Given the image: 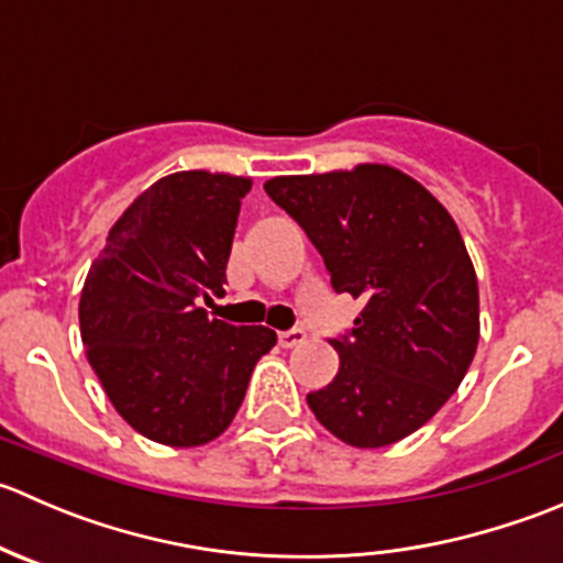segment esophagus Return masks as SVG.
I'll use <instances>...</instances> for the list:
<instances>
[{
    "label": "esophagus",
    "mask_w": 563,
    "mask_h": 563,
    "mask_svg": "<svg viewBox=\"0 0 563 563\" xmlns=\"http://www.w3.org/2000/svg\"><path fill=\"white\" fill-rule=\"evenodd\" d=\"M305 338H308V334H305L302 329H288V332L277 334V340H280L283 349H294V345L305 343Z\"/></svg>",
    "instance_id": "obj_1"
}]
</instances>
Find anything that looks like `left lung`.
Instances as JSON below:
<instances>
[{
    "mask_svg": "<svg viewBox=\"0 0 563 563\" xmlns=\"http://www.w3.org/2000/svg\"><path fill=\"white\" fill-rule=\"evenodd\" d=\"M264 190L310 236L334 291L365 302L332 340L338 376L310 391V411L356 450L406 439L450 400L479 343V286L457 223L384 163L275 176Z\"/></svg>",
    "mask_w": 563,
    "mask_h": 563,
    "instance_id": "1",
    "label": "left lung"
}]
</instances>
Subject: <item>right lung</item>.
<instances>
[{
  "mask_svg": "<svg viewBox=\"0 0 563 563\" xmlns=\"http://www.w3.org/2000/svg\"><path fill=\"white\" fill-rule=\"evenodd\" d=\"M253 179L176 172L146 187L111 225L84 280L87 360L119 417L166 446L218 439L277 334L231 327L198 308L223 297L242 198Z\"/></svg>",
  "mask_w": 563,
  "mask_h": 563,
  "instance_id": "1",
  "label": "right lung"
}]
</instances>
